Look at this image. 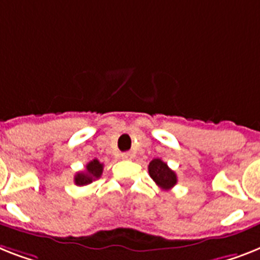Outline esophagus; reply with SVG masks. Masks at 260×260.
I'll use <instances>...</instances> for the list:
<instances>
[{"instance_id": "obj_1", "label": "esophagus", "mask_w": 260, "mask_h": 260, "mask_svg": "<svg viewBox=\"0 0 260 260\" xmlns=\"http://www.w3.org/2000/svg\"><path fill=\"white\" fill-rule=\"evenodd\" d=\"M121 157L125 160H131L134 157V153L132 152H124V153H121Z\"/></svg>"}]
</instances>
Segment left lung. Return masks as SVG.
I'll list each match as a JSON object with an SVG mask.
<instances>
[{
    "label": "left lung",
    "mask_w": 260,
    "mask_h": 260,
    "mask_svg": "<svg viewBox=\"0 0 260 260\" xmlns=\"http://www.w3.org/2000/svg\"><path fill=\"white\" fill-rule=\"evenodd\" d=\"M149 176L161 189H171L178 183V176L161 159H153L148 166Z\"/></svg>",
    "instance_id": "left-lung-1"
}]
</instances>
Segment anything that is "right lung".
Segmentation results:
<instances>
[{
    "mask_svg": "<svg viewBox=\"0 0 260 260\" xmlns=\"http://www.w3.org/2000/svg\"><path fill=\"white\" fill-rule=\"evenodd\" d=\"M103 168H104V166L97 159H93L92 161H89V163L86 164L85 171L76 174V185H86L92 183L93 180H96V179H99L101 176V174H103Z\"/></svg>",
    "mask_w": 260,
    "mask_h": 260,
    "instance_id": "1",
    "label": "right lung"
}]
</instances>
